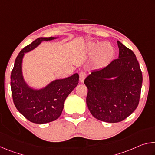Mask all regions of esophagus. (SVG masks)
Segmentation results:
<instances>
[{
	"label": "esophagus",
	"mask_w": 155,
	"mask_h": 155,
	"mask_svg": "<svg viewBox=\"0 0 155 155\" xmlns=\"http://www.w3.org/2000/svg\"><path fill=\"white\" fill-rule=\"evenodd\" d=\"M87 77V73L85 72H81L79 73V80L81 81V82H83V81L85 80V78Z\"/></svg>",
	"instance_id": "obj_1"
}]
</instances>
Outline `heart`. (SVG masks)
<instances>
[{
  "mask_svg": "<svg viewBox=\"0 0 155 155\" xmlns=\"http://www.w3.org/2000/svg\"><path fill=\"white\" fill-rule=\"evenodd\" d=\"M87 49L90 53H94V60L96 64L102 66L107 64L114 56V51L113 47L108 43H102L97 47L95 44H90Z\"/></svg>",
  "mask_w": 155,
  "mask_h": 155,
  "instance_id": "obj_1",
  "label": "heart"
}]
</instances>
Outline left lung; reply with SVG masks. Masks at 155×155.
Returning a JSON list of instances; mask_svg holds the SVG:
<instances>
[{
    "label": "left lung",
    "mask_w": 155,
    "mask_h": 155,
    "mask_svg": "<svg viewBox=\"0 0 155 155\" xmlns=\"http://www.w3.org/2000/svg\"><path fill=\"white\" fill-rule=\"evenodd\" d=\"M119 57L106 67L91 72L84 81L86 103L93 116L109 123L121 122L138 106L142 73L135 54L117 41ZM113 77L117 78L109 80Z\"/></svg>",
    "instance_id": "obj_1"
}]
</instances>
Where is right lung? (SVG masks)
Returning <instances> with one entry per match:
<instances>
[{
    "label": "right lung",
    "mask_w": 155,
    "mask_h": 155,
    "mask_svg": "<svg viewBox=\"0 0 155 155\" xmlns=\"http://www.w3.org/2000/svg\"><path fill=\"white\" fill-rule=\"evenodd\" d=\"M54 38H39L25 46L15 59L11 74V90L14 105L30 122L46 124L61 115L65 100L78 83L77 73L64 79L56 80L43 90H33L28 87L22 74V61L25 52L35 48L42 41Z\"/></svg>",
    "instance_id": "add662e5"
}]
</instances>
